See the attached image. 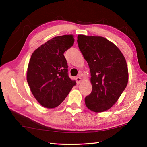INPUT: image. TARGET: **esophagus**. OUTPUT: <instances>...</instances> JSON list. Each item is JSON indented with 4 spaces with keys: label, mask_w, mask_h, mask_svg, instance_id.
Wrapping results in <instances>:
<instances>
[{
    "label": "esophagus",
    "mask_w": 147,
    "mask_h": 147,
    "mask_svg": "<svg viewBox=\"0 0 147 147\" xmlns=\"http://www.w3.org/2000/svg\"><path fill=\"white\" fill-rule=\"evenodd\" d=\"M75 79H76V82H77V83H78V84L80 83H81V82H82V79L81 78H80V77H79V76H77V77H76V78H75Z\"/></svg>",
    "instance_id": "esophagus-1"
}]
</instances>
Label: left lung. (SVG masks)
Returning <instances> with one entry per match:
<instances>
[{
	"label": "left lung",
	"instance_id": "8db88e82",
	"mask_svg": "<svg viewBox=\"0 0 147 147\" xmlns=\"http://www.w3.org/2000/svg\"><path fill=\"white\" fill-rule=\"evenodd\" d=\"M77 42L91 75L92 91L85 98L86 106L94 112L107 111L128 82L126 59L117 47L104 37L78 35Z\"/></svg>",
	"mask_w": 147,
	"mask_h": 147
}]
</instances>
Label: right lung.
Returning <instances> with one entry per match:
<instances>
[{"label":"right lung","mask_w":147,"mask_h":147,"mask_svg":"<svg viewBox=\"0 0 147 147\" xmlns=\"http://www.w3.org/2000/svg\"><path fill=\"white\" fill-rule=\"evenodd\" d=\"M74 42L73 35L55 36L37 48L31 56L27 82L34 97L46 108L60 105L76 85V81L68 76L64 55Z\"/></svg>","instance_id":"obj_1"}]
</instances>
